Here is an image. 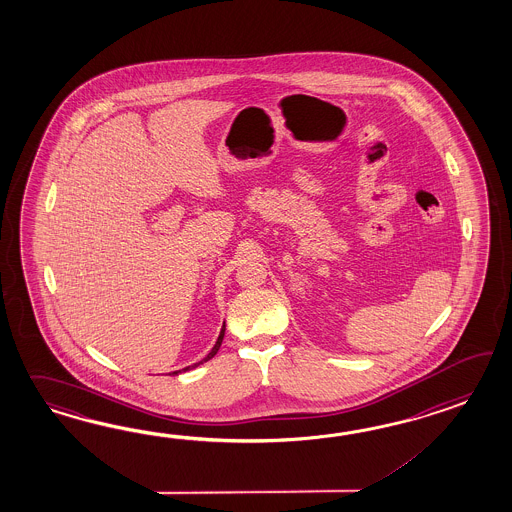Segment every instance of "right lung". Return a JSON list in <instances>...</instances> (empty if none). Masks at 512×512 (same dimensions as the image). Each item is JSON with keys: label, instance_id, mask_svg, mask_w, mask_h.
I'll return each mask as SVG.
<instances>
[{"label": "right lung", "instance_id": "right-lung-1", "mask_svg": "<svg viewBox=\"0 0 512 512\" xmlns=\"http://www.w3.org/2000/svg\"><path fill=\"white\" fill-rule=\"evenodd\" d=\"M223 337H225V324H223V328H221V333H219V337H217V341H215L214 348L210 350V354L208 356L204 357V359H201L199 363H195V365H191V367H186V369L182 370H190L195 369V367H199L201 363H204V361H208V359H212V357L217 354V350H219V346H221V343H223ZM180 370H177V372H173V374H179Z\"/></svg>", "mask_w": 512, "mask_h": 512}]
</instances>
